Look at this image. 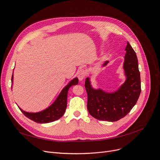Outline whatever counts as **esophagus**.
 Instances as JSON below:
<instances>
[{
  "instance_id": "34e87169",
  "label": "esophagus",
  "mask_w": 160,
  "mask_h": 160,
  "mask_svg": "<svg viewBox=\"0 0 160 160\" xmlns=\"http://www.w3.org/2000/svg\"><path fill=\"white\" fill-rule=\"evenodd\" d=\"M87 75V71L85 69H81L78 72V74H77V76H78V78L80 81H82L83 79H85V77Z\"/></svg>"
}]
</instances>
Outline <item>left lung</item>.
<instances>
[{
	"instance_id": "obj_1",
	"label": "left lung",
	"mask_w": 160,
	"mask_h": 160,
	"mask_svg": "<svg viewBox=\"0 0 160 160\" xmlns=\"http://www.w3.org/2000/svg\"><path fill=\"white\" fill-rule=\"evenodd\" d=\"M123 69L127 79L120 89L113 93L91 88L87 78L85 88L88 93V110L94 118L116 122L124 118L136 104L141 93V79L136 53L128 42L125 48ZM105 62L103 65H106Z\"/></svg>"
}]
</instances>
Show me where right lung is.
<instances>
[{
    "mask_svg": "<svg viewBox=\"0 0 160 160\" xmlns=\"http://www.w3.org/2000/svg\"><path fill=\"white\" fill-rule=\"evenodd\" d=\"M13 75H12L11 81L12 83ZM79 80L77 78L72 79L68 85L62 90L60 95L58 97L56 101L51 105L49 108L41 111L38 113H28L22 111L21 108V111L27 118L32 120L33 122L38 123H46L54 122L55 120L59 119L63 115L67 108V93L68 90L71 86L77 85Z\"/></svg>",
    "mask_w": 160,
    "mask_h": 160,
    "instance_id": "right-lung-1",
    "label": "right lung"
}]
</instances>
